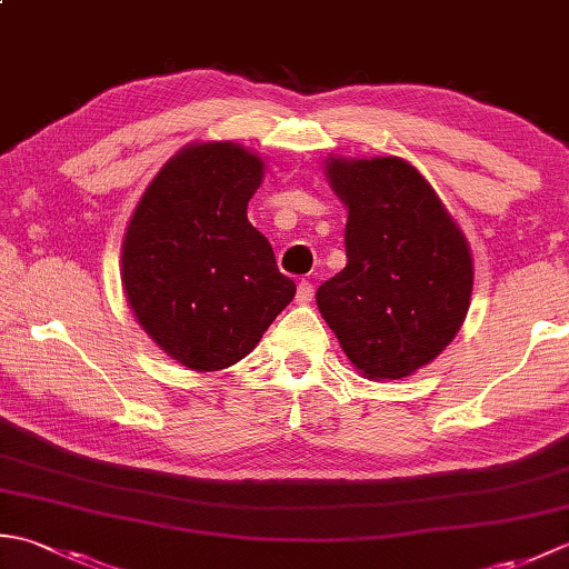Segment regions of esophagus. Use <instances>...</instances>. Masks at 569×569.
I'll list each match as a JSON object with an SVG mask.
<instances>
[{"label":"esophagus","instance_id":"esophagus-1","mask_svg":"<svg viewBox=\"0 0 569 569\" xmlns=\"http://www.w3.org/2000/svg\"><path fill=\"white\" fill-rule=\"evenodd\" d=\"M312 296H316V288H312V283L300 281L298 283V291H296V303L298 306H306V303H310Z\"/></svg>","mask_w":569,"mask_h":569}]
</instances>
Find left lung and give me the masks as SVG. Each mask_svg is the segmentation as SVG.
<instances>
[{"label": "left lung", "mask_w": 569, "mask_h": 569, "mask_svg": "<svg viewBox=\"0 0 569 569\" xmlns=\"http://www.w3.org/2000/svg\"><path fill=\"white\" fill-rule=\"evenodd\" d=\"M325 176L347 208V266L318 310L365 379H403L430 365L467 318L469 241L416 166L398 156H328Z\"/></svg>", "instance_id": "obj_1"}]
</instances>
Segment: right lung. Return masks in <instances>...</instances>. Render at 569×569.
Instances as JSON below:
<instances>
[{"label": "right lung", "instance_id": "obj_1", "mask_svg": "<svg viewBox=\"0 0 569 569\" xmlns=\"http://www.w3.org/2000/svg\"><path fill=\"white\" fill-rule=\"evenodd\" d=\"M266 163L234 141H192L143 190L122 241L137 322L192 371H220L259 345L296 296L247 220Z\"/></svg>", "mask_w": 569, "mask_h": 569}]
</instances>
